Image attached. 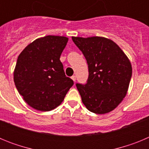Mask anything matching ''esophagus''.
Here are the masks:
<instances>
[{
	"instance_id": "esophagus-1",
	"label": "esophagus",
	"mask_w": 149,
	"mask_h": 149,
	"mask_svg": "<svg viewBox=\"0 0 149 149\" xmlns=\"http://www.w3.org/2000/svg\"><path fill=\"white\" fill-rule=\"evenodd\" d=\"M71 78L72 79V81H73L74 82H75V81H76V76L73 75L72 77H71Z\"/></svg>"
}]
</instances>
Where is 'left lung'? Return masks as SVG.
<instances>
[{"instance_id":"8db88e82","label":"left lung","mask_w":149,"mask_h":149,"mask_svg":"<svg viewBox=\"0 0 149 149\" xmlns=\"http://www.w3.org/2000/svg\"><path fill=\"white\" fill-rule=\"evenodd\" d=\"M89 68L85 85L77 84L84 104L90 112L105 114L126 96L132 75L131 62L113 41L101 36H72Z\"/></svg>"}]
</instances>
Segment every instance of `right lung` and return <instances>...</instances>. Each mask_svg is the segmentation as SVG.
I'll return each instance as SVG.
<instances>
[{
  "instance_id": "add662e5",
  "label": "right lung",
  "mask_w": 149,
  "mask_h": 149,
  "mask_svg": "<svg viewBox=\"0 0 149 149\" xmlns=\"http://www.w3.org/2000/svg\"><path fill=\"white\" fill-rule=\"evenodd\" d=\"M68 40L65 36H46L29 44L18 56L15 85L26 103L36 110L56 108L73 86L60 60Z\"/></svg>"
}]
</instances>
